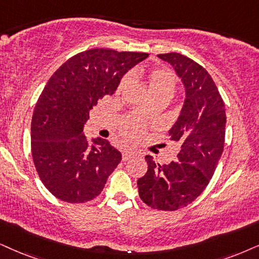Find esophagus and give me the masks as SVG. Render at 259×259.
<instances>
[{
    "instance_id": "1",
    "label": "esophagus",
    "mask_w": 259,
    "mask_h": 259,
    "mask_svg": "<svg viewBox=\"0 0 259 259\" xmlns=\"http://www.w3.org/2000/svg\"><path fill=\"white\" fill-rule=\"evenodd\" d=\"M134 155H135V152H130V150H123V152H122V160H123V161H126V160L133 158Z\"/></svg>"
}]
</instances>
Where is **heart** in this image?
<instances>
[{
    "instance_id": "obj_1",
    "label": "heart",
    "mask_w": 259,
    "mask_h": 259,
    "mask_svg": "<svg viewBox=\"0 0 259 259\" xmlns=\"http://www.w3.org/2000/svg\"><path fill=\"white\" fill-rule=\"evenodd\" d=\"M145 78L148 83L149 92L152 96H158V94H169L172 96L177 86V78L172 71L162 68H153L149 71H145L140 68L130 71V74L125 75L122 78L117 88V93H122L125 88L129 86L132 80H142ZM118 130L120 136L125 141L133 142L139 139V137L145 133L146 125L137 119L136 117H126L122 119L118 124Z\"/></svg>"
}]
</instances>
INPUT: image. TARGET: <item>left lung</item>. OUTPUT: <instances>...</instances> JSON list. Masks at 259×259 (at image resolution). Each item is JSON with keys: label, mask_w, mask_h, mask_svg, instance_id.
I'll use <instances>...</instances> for the list:
<instances>
[{"label": "left lung", "mask_w": 259, "mask_h": 259, "mask_svg": "<svg viewBox=\"0 0 259 259\" xmlns=\"http://www.w3.org/2000/svg\"><path fill=\"white\" fill-rule=\"evenodd\" d=\"M158 56L175 68L185 86L184 106L169 130L181 150L178 160L167 165L147 155L148 169L137 186L148 207L173 211L194 202L210 182L224 152L226 111L217 84L202 65L177 52Z\"/></svg>", "instance_id": "8db88e82"}]
</instances>
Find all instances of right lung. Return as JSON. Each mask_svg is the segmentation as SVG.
Returning a JSON list of instances; mask_svg holds the SVG:
<instances>
[{"instance_id":"add662e5","label":"right lung","mask_w":259,"mask_h":259,"mask_svg":"<svg viewBox=\"0 0 259 259\" xmlns=\"http://www.w3.org/2000/svg\"><path fill=\"white\" fill-rule=\"evenodd\" d=\"M146 52L91 49L64 62L45 84L31 124V150L39 178L55 197L83 203L103 191L122 160L109 141L88 145L83 125L98 100L111 96Z\"/></svg>"}]
</instances>
